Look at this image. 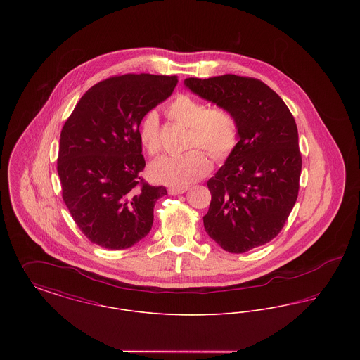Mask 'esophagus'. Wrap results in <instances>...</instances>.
<instances>
[{"instance_id":"34e87169","label":"esophagus","mask_w":360,"mask_h":360,"mask_svg":"<svg viewBox=\"0 0 360 360\" xmlns=\"http://www.w3.org/2000/svg\"><path fill=\"white\" fill-rule=\"evenodd\" d=\"M185 191H188V188H169V193L172 195H178V194H184Z\"/></svg>"}]
</instances>
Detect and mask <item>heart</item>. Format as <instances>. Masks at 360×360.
Listing matches in <instances>:
<instances>
[{
  "instance_id": "b5f03b06",
  "label": "heart",
  "mask_w": 360,
  "mask_h": 360,
  "mask_svg": "<svg viewBox=\"0 0 360 360\" xmlns=\"http://www.w3.org/2000/svg\"><path fill=\"white\" fill-rule=\"evenodd\" d=\"M169 117L188 127L186 148L200 147L216 160L232 154L239 143V124L232 112L225 108H209L207 103L188 96L178 94L167 105ZM139 139L151 156L162 151L159 116L147 112L139 124ZM210 170V162L201 150L193 148L182 154L165 155L155 160L150 175L156 182L172 188H185L201 179Z\"/></svg>"
}]
</instances>
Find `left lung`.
I'll return each instance as SVG.
<instances>
[{"label": "left lung", "mask_w": 360, "mask_h": 360, "mask_svg": "<svg viewBox=\"0 0 360 360\" xmlns=\"http://www.w3.org/2000/svg\"><path fill=\"white\" fill-rule=\"evenodd\" d=\"M185 86L233 113L239 143L207 181L206 233L243 254L274 239L297 201L302 158L298 131L283 100L262 81L235 74L188 78Z\"/></svg>", "instance_id": "8db88e82"}]
</instances>
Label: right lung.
I'll list each match as a JSON object with an SVG mask.
<instances>
[{"label":"right lung","mask_w":360,"mask_h":360,"mask_svg":"<svg viewBox=\"0 0 360 360\" xmlns=\"http://www.w3.org/2000/svg\"><path fill=\"white\" fill-rule=\"evenodd\" d=\"M178 84L175 75L125 74L90 87L65 122L58 155L62 197L91 243L125 250L146 238L155 202L167 194L140 172L139 124Z\"/></svg>","instance_id":"1"}]
</instances>
